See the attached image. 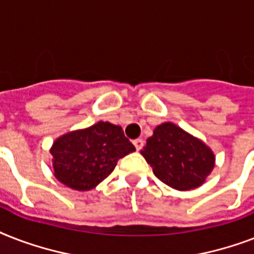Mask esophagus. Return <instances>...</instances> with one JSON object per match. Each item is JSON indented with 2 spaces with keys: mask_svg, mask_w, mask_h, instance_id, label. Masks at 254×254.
<instances>
[{
  "mask_svg": "<svg viewBox=\"0 0 254 254\" xmlns=\"http://www.w3.org/2000/svg\"><path fill=\"white\" fill-rule=\"evenodd\" d=\"M133 143H134V146H135V149H137V150H141V149H142L143 147V139H141V138H137V139H134V141H133Z\"/></svg>",
  "mask_w": 254,
  "mask_h": 254,
  "instance_id": "34e87169",
  "label": "esophagus"
}]
</instances>
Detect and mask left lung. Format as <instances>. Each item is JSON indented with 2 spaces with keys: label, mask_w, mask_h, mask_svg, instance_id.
Here are the masks:
<instances>
[{
  "label": "left lung",
  "mask_w": 254,
  "mask_h": 254,
  "mask_svg": "<svg viewBox=\"0 0 254 254\" xmlns=\"http://www.w3.org/2000/svg\"><path fill=\"white\" fill-rule=\"evenodd\" d=\"M141 154L159 181L181 191L199 187L215 166L211 149L171 123L155 127Z\"/></svg>",
  "instance_id": "obj_1"
}]
</instances>
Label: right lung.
I'll return each mask as SVG.
<instances>
[{"label": "right lung", "instance_id": "1", "mask_svg": "<svg viewBox=\"0 0 254 254\" xmlns=\"http://www.w3.org/2000/svg\"><path fill=\"white\" fill-rule=\"evenodd\" d=\"M134 150L121 127L100 121L84 130L62 135L50 153L58 181L77 191H87L104 181L120 158Z\"/></svg>", "mask_w": 254, "mask_h": 254}]
</instances>
